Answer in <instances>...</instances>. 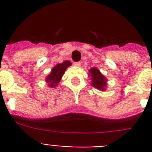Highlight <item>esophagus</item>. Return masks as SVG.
<instances>
[{
  "instance_id": "esophagus-1",
  "label": "esophagus",
  "mask_w": 152,
  "mask_h": 152,
  "mask_svg": "<svg viewBox=\"0 0 152 152\" xmlns=\"http://www.w3.org/2000/svg\"><path fill=\"white\" fill-rule=\"evenodd\" d=\"M75 65V66H77V67H79L80 65V62H75V64H74Z\"/></svg>"
}]
</instances>
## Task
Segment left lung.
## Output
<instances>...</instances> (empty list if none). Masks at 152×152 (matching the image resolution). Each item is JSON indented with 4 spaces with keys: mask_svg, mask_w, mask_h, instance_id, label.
I'll return each mask as SVG.
<instances>
[{
    "mask_svg": "<svg viewBox=\"0 0 152 152\" xmlns=\"http://www.w3.org/2000/svg\"><path fill=\"white\" fill-rule=\"evenodd\" d=\"M89 77H91V85L100 91H105L107 86V77L96 68H92L89 70Z\"/></svg>",
    "mask_w": 152,
    "mask_h": 152,
    "instance_id": "1",
    "label": "left lung"
}]
</instances>
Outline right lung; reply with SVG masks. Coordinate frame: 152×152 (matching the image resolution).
<instances>
[{
    "label": "right lung",
    "instance_id": "add662e5",
    "mask_svg": "<svg viewBox=\"0 0 152 152\" xmlns=\"http://www.w3.org/2000/svg\"><path fill=\"white\" fill-rule=\"evenodd\" d=\"M71 65H72L71 61H64L61 64H58L56 66L53 67L52 69L51 70L50 73L45 77V81L48 84V87L51 88H56L60 82V80L67 68Z\"/></svg>",
    "mask_w": 152,
    "mask_h": 152
}]
</instances>
